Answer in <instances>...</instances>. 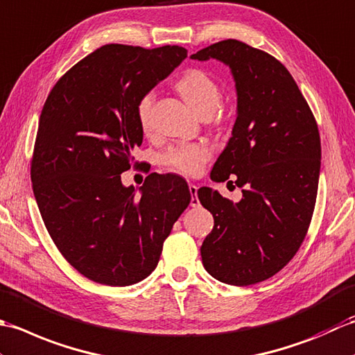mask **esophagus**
Here are the masks:
<instances>
[{
	"label": "esophagus",
	"instance_id": "34e87169",
	"mask_svg": "<svg viewBox=\"0 0 355 355\" xmlns=\"http://www.w3.org/2000/svg\"><path fill=\"white\" fill-rule=\"evenodd\" d=\"M188 188H190V193H191V200H190V205L191 207H199L200 205V202H199V199H198V187L194 185V184H190L188 185Z\"/></svg>",
	"mask_w": 355,
	"mask_h": 355
}]
</instances>
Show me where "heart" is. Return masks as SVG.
Returning a JSON list of instances; mask_svg holds the SVG:
<instances>
[{
    "label": "heart",
    "mask_w": 355,
    "mask_h": 355,
    "mask_svg": "<svg viewBox=\"0 0 355 355\" xmlns=\"http://www.w3.org/2000/svg\"><path fill=\"white\" fill-rule=\"evenodd\" d=\"M176 89L185 103L196 113L205 110H216L220 103V89L214 79L205 73L204 70L191 69L179 78ZM155 101V92H147L142 95L136 107V114L144 130L148 128L150 112ZM211 156V150L205 144H184L170 148L162 156V164L171 171L182 173V175H196L202 165Z\"/></svg>",
    "instance_id": "b5f03b06"
}]
</instances>
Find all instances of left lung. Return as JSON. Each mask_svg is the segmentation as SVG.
I'll return each instance as SVG.
<instances>
[{
    "label": "left lung",
    "instance_id": "left-lung-1",
    "mask_svg": "<svg viewBox=\"0 0 355 355\" xmlns=\"http://www.w3.org/2000/svg\"><path fill=\"white\" fill-rule=\"evenodd\" d=\"M190 58L218 60L233 75L236 121L211 179L236 176V185L245 187L236 204L213 188L198 190L214 218L200 247L202 263L223 284L254 285L284 268L306 236L320 175L319 128L291 73L274 56L225 40Z\"/></svg>",
    "mask_w": 355,
    "mask_h": 355
}]
</instances>
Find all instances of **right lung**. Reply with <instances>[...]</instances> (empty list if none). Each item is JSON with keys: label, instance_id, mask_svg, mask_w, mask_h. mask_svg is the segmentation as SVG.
<instances>
[{"label": "right lung", "instance_id": "obj_1", "mask_svg": "<svg viewBox=\"0 0 355 355\" xmlns=\"http://www.w3.org/2000/svg\"><path fill=\"white\" fill-rule=\"evenodd\" d=\"M185 58L179 46H103L55 84L42 107L31 168L36 204L61 254L96 284L128 286L150 276L191 200L176 175L151 173L139 196L121 182L144 137L137 103Z\"/></svg>", "mask_w": 355, "mask_h": 355}]
</instances>
